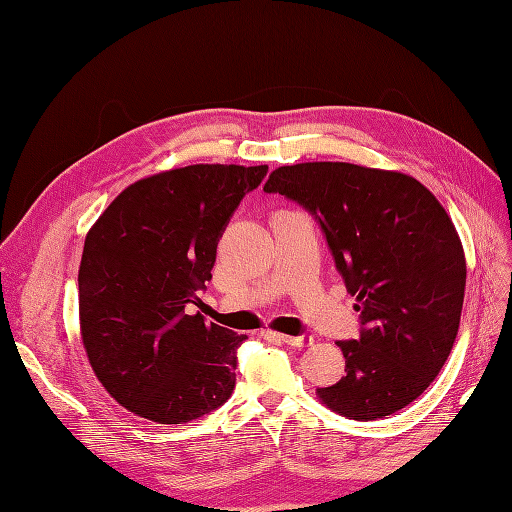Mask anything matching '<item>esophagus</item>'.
<instances>
[{
  "instance_id": "1",
  "label": "esophagus",
  "mask_w": 512,
  "mask_h": 512,
  "mask_svg": "<svg viewBox=\"0 0 512 512\" xmlns=\"http://www.w3.org/2000/svg\"><path fill=\"white\" fill-rule=\"evenodd\" d=\"M267 337L277 339V342H282V344L292 346V348H303V346H309L314 342V339L307 337V335H282V333H273V331H267Z\"/></svg>"
}]
</instances>
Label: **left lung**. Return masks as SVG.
Returning a JSON list of instances; mask_svg holds the SVG:
<instances>
[{
	"mask_svg": "<svg viewBox=\"0 0 512 512\" xmlns=\"http://www.w3.org/2000/svg\"><path fill=\"white\" fill-rule=\"evenodd\" d=\"M265 192L314 215L361 312L359 339L337 342L346 376L318 389L320 401L354 421L406 408L459 331L466 256L448 213L416 179L346 162L282 166Z\"/></svg>",
	"mask_w": 512,
	"mask_h": 512,
	"instance_id": "1",
	"label": "left lung"
}]
</instances>
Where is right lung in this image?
Wrapping results in <instances>:
<instances>
[{
  "label": "right lung",
  "mask_w": 512,
  "mask_h": 512,
  "mask_svg": "<svg viewBox=\"0 0 512 512\" xmlns=\"http://www.w3.org/2000/svg\"><path fill=\"white\" fill-rule=\"evenodd\" d=\"M269 166L194 164L132 183L89 230L79 269L87 359L123 408L162 425L218 410L247 335L185 314L218 241Z\"/></svg>",
  "instance_id": "obj_1"
}]
</instances>
